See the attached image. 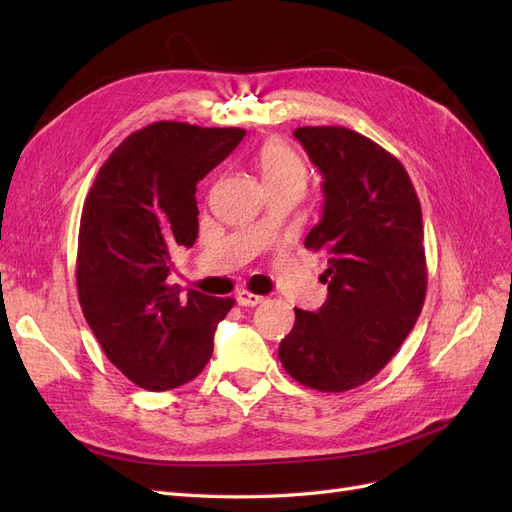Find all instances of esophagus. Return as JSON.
Segmentation results:
<instances>
[{
	"label": "esophagus",
	"instance_id": "obj_1",
	"mask_svg": "<svg viewBox=\"0 0 512 512\" xmlns=\"http://www.w3.org/2000/svg\"><path fill=\"white\" fill-rule=\"evenodd\" d=\"M265 301V297H260V294H254L250 290H239L237 292V303L243 307H256Z\"/></svg>",
	"mask_w": 512,
	"mask_h": 512
}]
</instances>
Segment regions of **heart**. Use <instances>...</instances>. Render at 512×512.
I'll list each match as a JSON object with an SVG mask.
<instances>
[{
    "label": "heart",
    "mask_w": 512,
    "mask_h": 512,
    "mask_svg": "<svg viewBox=\"0 0 512 512\" xmlns=\"http://www.w3.org/2000/svg\"><path fill=\"white\" fill-rule=\"evenodd\" d=\"M256 166L260 177L265 181V188H301L307 183V164L297 151L282 141L262 143L256 153Z\"/></svg>",
    "instance_id": "1"
}]
</instances>
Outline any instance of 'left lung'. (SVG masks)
Masks as SVG:
<instances>
[{"mask_svg":"<svg viewBox=\"0 0 512 512\" xmlns=\"http://www.w3.org/2000/svg\"><path fill=\"white\" fill-rule=\"evenodd\" d=\"M294 136L322 173V220L307 250L327 256L318 312L294 307L280 361L294 380L344 393L374 378L412 331L427 292L423 213L393 153L342 126H305Z\"/></svg>","mask_w":512,"mask_h":512,"instance_id":"left-lung-1","label":"left lung"}]
</instances>
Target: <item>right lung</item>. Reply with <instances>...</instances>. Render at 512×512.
I'll return each instance as SVG.
<instances>
[{"mask_svg": "<svg viewBox=\"0 0 512 512\" xmlns=\"http://www.w3.org/2000/svg\"><path fill=\"white\" fill-rule=\"evenodd\" d=\"M245 136L241 128L156 121L108 156L85 198L76 290L85 320L123 376L147 391L190 382L213 354L235 299L168 284L170 254L198 237L196 183Z\"/></svg>", "mask_w": 512, "mask_h": 512, "instance_id": "obj_1", "label": "right lung"}]
</instances>
